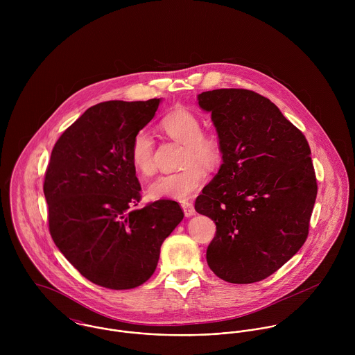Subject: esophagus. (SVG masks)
Segmentation results:
<instances>
[{"label": "esophagus", "mask_w": 355, "mask_h": 355, "mask_svg": "<svg viewBox=\"0 0 355 355\" xmlns=\"http://www.w3.org/2000/svg\"><path fill=\"white\" fill-rule=\"evenodd\" d=\"M182 209L184 211V216L186 217H191L196 214V209H194V205L191 202H182Z\"/></svg>", "instance_id": "34e87169"}]
</instances>
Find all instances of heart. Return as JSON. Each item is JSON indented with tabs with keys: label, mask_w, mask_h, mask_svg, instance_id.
I'll return each instance as SVG.
<instances>
[{
	"label": "heart",
	"mask_w": 355,
	"mask_h": 355,
	"mask_svg": "<svg viewBox=\"0 0 355 355\" xmlns=\"http://www.w3.org/2000/svg\"><path fill=\"white\" fill-rule=\"evenodd\" d=\"M162 131L171 138L184 144V159L187 165L179 172L165 173L157 178L149 186L153 200H187L197 193L207 180L206 165H214L221 158L220 141L210 134H203L202 124L197 114L179 109L166 114L161 120ZM154 144L146 131H139L131 144L130 159L134 169L141 175L154 172ZM194 160H200L194 163Z\"/></svg>",
	"instance_id": "b5f03b06"
}]
</instances>
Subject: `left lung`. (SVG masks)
Here are the masks:
<instances>
[{
  "mask_svg": "<svg viewBox=\"0 0 355 355\" xmlns=\"http://www.w3.org/2000/svg\"><path fill=\"white\" fill-rule=\"evenodd\" d=\"M211 113L223 164L196 201L216 223L206 250L220 279H266L302 248L317 197L304 134L268 98L245 89L198 94Z\"/></svg>",
  "mask_w": 355,
  "mask_h": 355,
  "instance_id": "left-lung-1",
  "label": "left lung"
}]
</instances>
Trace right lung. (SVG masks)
<instances>
[{
  "label": "right lung",
  "instance_id": "obj_1",
  "mask_svg": "<svg viewBox=\"0 0 355 355\" xmlns=\"http://www.w3.org/2000/svg\"><path fill=\"white\" fill-rule=\"evenodd\" d=\"M159 101L97 103L51 150L44 183L51 238L82 276L105 288L149 280L162 242L184 216L171 200L135 209L141 184L130 148Z\"/></svg>",
  "mask_w": 355,
  "mask_h": 355
}]
</instances>
